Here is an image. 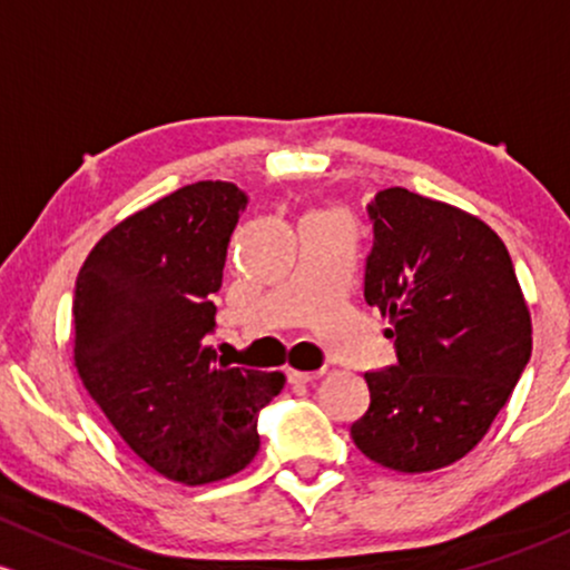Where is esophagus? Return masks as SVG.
<instances>
[{
    "label": "esophagus",
    "instance_id": "34e87169",
    "mask_svg": "<svg viewBox=\"0 0 570 570\" xmlns=\"http://www.w3.org/2000/svg\"><path fill=\"white\" fill-rule=\"evenodd\" d=\"M323 376V371H298V368H287V380L293 385H306V382H315Z\"/></svg>",
    "mask_w": 570,
    "mask_h": 570
}]
</instances>
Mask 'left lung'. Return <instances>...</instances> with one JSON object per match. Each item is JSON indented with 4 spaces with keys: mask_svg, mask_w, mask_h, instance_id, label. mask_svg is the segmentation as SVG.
<instances>
[{
    "mask_svg": "<svg viewBox=\"0 0 570 570\" xmlns=\"http://www.w3.org/2000/svg\"><path fill=\"white\" fill-rule=\"evenodd\" d=\"M363 296L390 317L399 363L368 371L350 428L374 463L423 474L482 441L530 361L533 325L507 245L484 220L406 188L368 204Z\"/></svg>",
    "mask_w": 570,
    "mask_h": 570,
    "instance_id": "8db88e82",
    "label": "left lung"
}]
</instances>
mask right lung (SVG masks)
<instances>
[{"label":"right lung","mask_w":570,"mask_h":570,"mask_svg":"<svg viewBox=\"0 0 570 570\" xmlns=\"http://www.w3.org/2000/svg\"><path fill=\"white\" fill-rule=\"evenodd\" d=\"M247 196L202 180L110 228L75 285L72 361L96 406L153 471L180 484L239 474L258 452V414L283 371L215 366L228 242Z\"/></svg>","instance_id":"1"}]
</instances>
